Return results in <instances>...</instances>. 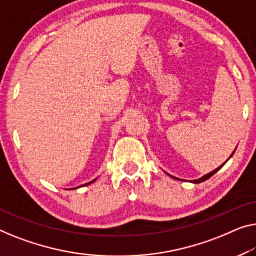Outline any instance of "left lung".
<instances>
[{
    "instance_id": "left-lung-1",
    "label": "left lung",
    "mask_w": 256,
    "mask_h": 256,
    "mask_svg": "<svg viewBox=\"0 0 256 256\" xmlns=\"http://www.w3.org/2000/svg\"><path fill=\"white\" fill-rule=\"evenodd\" d=\"M234 152H232V154H231V156H232V155H234ZM231 156H230V158H231ZM228 160H226V162H228ZM226 162H224L222 166H220L218 168H216V169H215V170H212V172H209V174H204V176H202L201 178L194 179V180H190V182H194V184H199V182H202L207 180V179H209V178H210V177L212 176V174H216V172H217V171H218V170L220 169V168H222V166H223L224 164H226ZM168 174V176H170L171 178H174V179H178V180H182V179H179V178H176V177L171 176V174Z\"/></svg>"
}]
</instances>
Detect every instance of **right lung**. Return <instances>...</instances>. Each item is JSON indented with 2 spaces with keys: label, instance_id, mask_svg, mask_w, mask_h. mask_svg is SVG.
Wrapping results in <instances>:
<instances>
[{
  "label": "right lung",
  "instance_id": "right-lung-1",
  "mask_svg": "<svg viewBox=\"0 0 256 256\" xmlns=\"http://www.w3.org/2000/svg\"><path fill=\"white\" fill-rule=\"evenodd\" d=\"M95 180H96V178H95V179H93V180H92V182H87V184H84V185H82V186H86V185H90V184H92V182H94ZM74 188H71V190H74Z\"/></svg>",
  "mask_w": 256,
  "mask_h": 256
}]
</instances>
